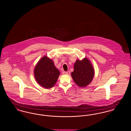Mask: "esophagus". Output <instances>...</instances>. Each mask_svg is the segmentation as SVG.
<instances>
[{
	"label": "esophagus",
	"mask_w": 131,
	"mask_h": 131,
	"mask_svg": "<svg viewBox=\"0 0 131 131\" xmlns=\"http://www.w3.org/2000/svg\"><path fill=\"white\" fill-rule=\"evenodd\" d=\"M70 71H67V72H65V74L66 75H70Z\"/></svg>",
	"instance_id": "obj_1"
}]
</instances>
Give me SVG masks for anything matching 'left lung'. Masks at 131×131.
Returning <instances> with one entry per match:
<instances>
[{"label":"left lung","mask_w":131,"mask_h":131,"mask_svg":"<svg viewBox=\"0 0 131 131\" xmlns=\"http://www.w3.org/2000/svg\"><path fill=\"white\" fill-rule=\"evenodd\" d=\"M74 67L71 76L75 84L81 87L86 86L92 81L94 76V70L91 63L87 58L82 60L78 59Z\"/></svg>","instance_id":"left-lung-1"}]
</instances>
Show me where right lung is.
Here are the masks:
<instances>
[{"label": "right lung", "mask_w": 131, "mask_h": 131, "mask_svg": "<svg viewBox=\"0 0 131 131\" xmlns=\"http://www.w3.org/2000/svg\"><path fill=\"white\" fill-rule=\"evenodd\" d=\"M34 74L39 84L45 88L49 89L56 83L60 72L54 66L52 59L44 56L35 66Z\"/></svg>", "instance_id": "right-lung-1"}]
</instances>
